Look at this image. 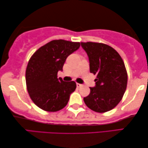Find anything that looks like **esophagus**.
Returning a JSON list of instances; mask_svg holds the SVG:
<instances>
[{"label": "esophagus", "instance_id": "obj_1", "mask_svg": "<svg viewBox=\"0 0 148 148\" xmlns=\"http://www.w3.org/2000/svg\"><path fill=\"white\" fill-rule=\"evenodd\" d=\"M82 87V85H81V84L77 83V88H79V87Z\"/></svg>", "mask_w": 148, "mask_h": 148}]
</instances>
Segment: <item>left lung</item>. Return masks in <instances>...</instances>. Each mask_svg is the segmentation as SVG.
I'll return each mask as SVG.
<instances>
[{"label": "left lung", "mask_w": 148, "mask_h": 148, "mask_svg": "<svg viewBox=\"0 0 148 148\" xmlns=\"http://www.w3.org/2000/svg\"><path fill=\"white\" fill-rule=\"evenodd\" d=\"M89 60L90 72L97 75L95 86L84 97L92 110L103 113L112 110L121 101L126 89L128 75L119 53L109 45L95 42H81Z\"/></svg>", "instance_id": "8db88e82"}]
</instances>
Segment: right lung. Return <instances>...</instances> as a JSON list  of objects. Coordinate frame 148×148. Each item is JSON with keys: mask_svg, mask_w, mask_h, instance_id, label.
I'll return each instance as SVG.
<instances>
[{"mask_svg": "<svg viewBox=\"0 0 148 148\" xmlns=\"http://www.w3.org/2000/svg\"><path fill=\"white\" fill-rule=\"evenodd\" d=\"M79 47V42L52 40L40 47L29 59L26 71L27 90L32 101L41 109L56 112L67 105L76 83L58 78V73L63 71L67 57Z\"/></svg>", "mask_w": 148, "mask_h": 148, "instance_id": "1", "label": "right lung"}]
</instances>
